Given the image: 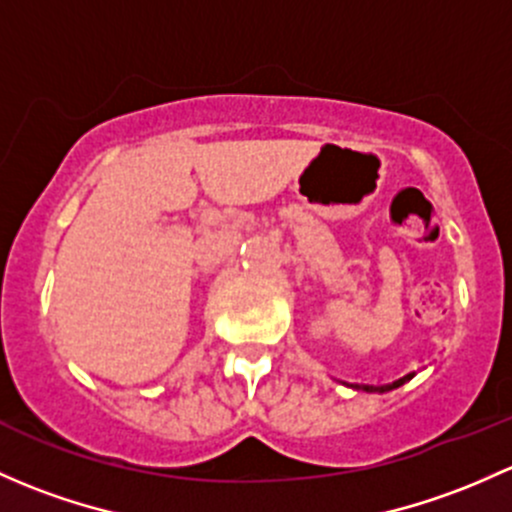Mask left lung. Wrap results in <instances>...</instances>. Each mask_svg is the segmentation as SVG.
Masks as SVG:
<instances>
[{
    "mask_svg": "<svg viewBox=\"0 0 512 512\" xmlns=\"http://www.w3.org/2000/svg\"><path fill=\"white\" fill-rule=\"evenodd\" d=\"M414 373H410V375H405V378H400V380H395V383L392 385H383V387H373V385H353V387H358V390H365V392H375V390H380V392H385V390H395V387H400V385H405L407 380L412 378Z\"/></svg>",
    "mask_w": 512,
    "mask_h": 512,
    "instance_id": "obj_1",
    "label": "left lung"
}]
</instances>
